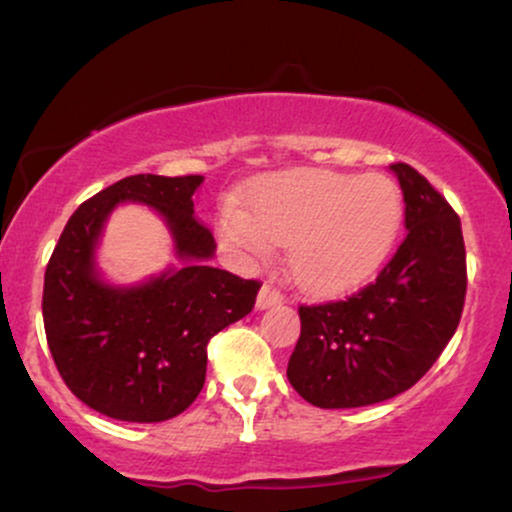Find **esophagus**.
<instances>
[{"mask_svg":"<svg viewBox=\"0 0 512 512\" xmlns=\"http://www.w3.org/2000/svg\"><path fill=\"white\" fill-rule=\"evenodd\" d=\"M284 301V293L279 289H274L272 284H264L260 293H257V308L260 310H267V308H274V305H279Z\"/></svg>","mask_w":512,"mask_h":512,"instance_id":"obj_1","label":"esophagus"}]
</instances>
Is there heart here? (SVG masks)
I'll return each instance as SVG.
<instances>
[{"mask_svg":"<svg viewBox=\"0 0 512 512\" xmlns=\"http://www.w3.org/2000/svg\"><path fill=\"white\" fill-rule=\"evenodd\" d=\"M248 209L223 204V243L248 262L267 260L272 245H289L291 274L313 293H342L366 281L390 255L404 214L390 178L332 170L276 175Z\"/></svg>","mask_w":512,"mask_h":512,"instance_id":"b5f03b06","label":"heart"}]
</instances>
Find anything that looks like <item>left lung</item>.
I'll return each mask as SVG.
<instances>
[{"label":"left lung","instance_id":"8db88e82","mask_svg":"<svg viewBox=\"0 0 512 512\" xmlns=\"http://www.w3.org/2000/svg\"><path fill=\"white\" fill-rule=\"evenodd\" d=\"M407 236L375 281L344 301L301 305L289 383L320 409L385 402L438 361L460 325L467 252L460 216L419 170L392 163Z\"/></svg>","mask_w":512,"mask_h":512}]
</instances>
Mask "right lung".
Masks as SVG:
<instances>
[{
    "label": "right lung",
    "mask_w": 512,
    "mask_h": 512,
    "mask_svg": "<svg viewBox=\"0 0 512 512\" xmlns=\"http://www.w3.org/2000/svg\"><path fill=\"white\" fill-rule=\"evenodd\" d=\"M202 175H129L86 199L45 269L43 322L64 385L110 419L156 424L195 402L207 344L255 308L260 281L209 267L216 243L195 216ZM142 201L167 219L183 260L156 280L117 290L97 279L92 252L107 214Z\"/></svg>",
    "instance_id": "right-lung-1"
}]
</instances>
